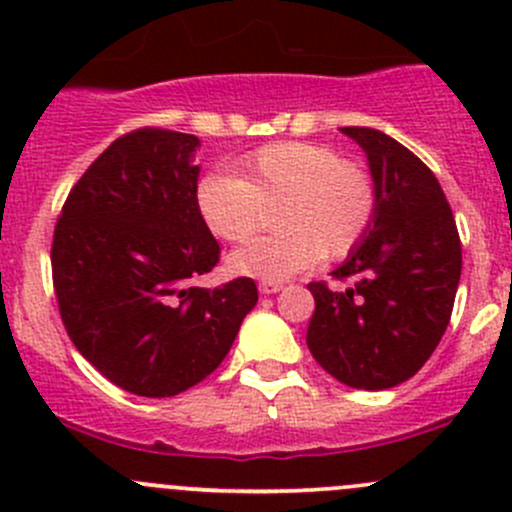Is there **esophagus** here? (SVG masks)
Segmentation results:
<instances>
[{"label":"esophagus","mask_w":512,"mask_h":512,"mask_svg":"<svg viewBox=\"0 0 512 512\" xmlns=\"http://www.w3.org/2000/svg\"><path fill=\"white\" fill-rule=\"evenodd\" d=\"M282 287H285V285H282V282L262 280V282H260V294H277Z\"/></svg>","instance_id":"1"}]
</instances>
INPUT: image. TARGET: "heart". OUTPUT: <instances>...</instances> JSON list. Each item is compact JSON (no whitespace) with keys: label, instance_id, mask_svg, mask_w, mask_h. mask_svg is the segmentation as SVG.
Masks as SVG:
<instances>
[{"label":"heart","instance_id":"heart-1","mask_svg":"<svg viewBox=\"0 0 512 512\" xmlns=\"http://www.w3.org/2000/svg\"><path fill=\"white\" fill-rule=\"evenodd\" d=\"M200 218L227 242L260 227L262 208L280 203L282 232L247 242L227 257L230 272L282 282L322 257L349 255L376 215V183L364 165L342 160L332 146L309 141L267 143L237 163L235 175H205L195 190Z\"/></svg>","mask_w":512,"mask_h":512}]
</instances>
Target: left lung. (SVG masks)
<instances>
[{"label": "left lung", "mask_w": 512, "mask_h": 512, "mask_svg": "<svg viewBox=\"0 0 512 512\" xmlns=\"http://www.w3.org/2000/svg\"><path fill=\"white\" fill-rule=\"evenodd\" d=\"M376 183L374 223L332 272L349 289L312 282L307 347L352 389L381 391L411 379L441 342L461 280V240L436 175L376 128L347 126Z\"/></svg>", "instance_id": "obj_1"}]
</instances>
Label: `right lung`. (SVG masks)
Masks as SVG:
<instances>
[{"mask_svg":"<svg viewBox=\"0 0 512 512\" xmlns=\"http://www.w3.org/2000/svg\"><path fill=\"white\" fill-rule=\"evenodd\" d=\"M198 148L165 128L113 141L71 188L51 245L71 342L108 381L148 399L213 374L257 304L250 277L188 287L220 260L195 203Z\"/></svg>","mask_w":512,"mask_h":512,"instance_id":"1","label":"right lung"}]
</instances>
